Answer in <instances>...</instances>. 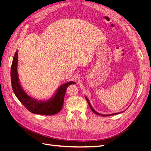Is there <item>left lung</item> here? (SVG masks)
<instances>
[{
    "label": "left lung",
    "mask_w": 151,
    "mask_h": 151,
    "mask_svg": "<svg viewBox=\"0 0 151 151\" xmlns=\"http://www.w3.org/2000/svg\"><path fill=\"white\" fill-rule=\"evenodd\" d=\"M86 100H87V101H88V104L89 105V107H90V108L91 109V110H92V111H93V113H94L95 114H97L98 115H101V116H108L115 115H116V114H119V113L123 112V111H122V112H119V113H113V114H109V115H104V114H100V113H99L98 112L94 110V109H93V108L92 107V106H91V103H90V102H89V99H88V98L86 97Z\"/></svg>",
    "instance_id": "8db88e82"
}]
</instances>
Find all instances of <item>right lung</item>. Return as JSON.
I'll list each match as a JSON object with an SVG mask.
<instances>
[{
  "mask_svg": "<svg viewBox=\"0 0 151 151\" xmlns=\"http://www.w3.org/2000/svg\"><path fill=\"white\" fill-rule=\"evenodd\" d=\"M18 51L16 52L13 57L11 69L12 88L16 96L27 109L35 114L43 115H53L60 111L64 101V96L68 86L76 84L74 81H69L61 85L53 96L47 101H38L26 93L22 88L17 70L18 63Z\"/></svg>",
  "mask_w": 151,
  "mask_h": 151,
  "instance_id": "obj_1",
  "label": "right lung"
}]
</instances>
